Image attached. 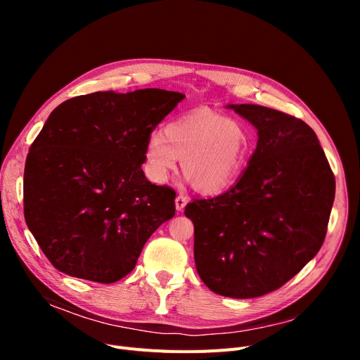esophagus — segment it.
Returning a JSON list of instances; mask_svg holds the SVG:
<instances>
[{
    "label": "esophagus",
    "instance_id": "34e87169",
    "mask_svg": "<svg viewBox=\"0 0 360 360\" xmlns=\"http://www.w3.org/2000/svg\"><path fill=\"white\" fill-rule=\"evenodd\" d=\"M186 202H188V198H186V195H184V194H179V195L176 197V200H175L176 210H178V212H182V210L185 209Z\"/></svg>",
    "mask_w": 360,
    "mask_h": 360
}]
</instances>
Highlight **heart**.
Segmentation results:
<instances>
[{
  "instance_id": "heart-1",
  "label": "heart",
  "mask_w": 360,
  "mask_h": 360,
  "mask_svg": "<svg viewBox=\"0 0 360 360\" xmlns=\"http://www.w3.org/2000/svg\"><path fill=\"white\" fill-rule=\"evenodd\" d=\"M250 150L242 122L210 109H194L170 121L146 143V169L155 182H165L176 167L202 194L226 190L239 175Z\"/></svg>"
}]
</instances>
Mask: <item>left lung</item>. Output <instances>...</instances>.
Masks as SVG:
<instances>
[{
  "mask_svg": "<svg viewBox=\"0 0 360 360\" xmlns=\"http://www.w3.org/2000/svg\"><path fill=\"white\" fill-rule=\"evenodd\" d=\"M258 134L236 184L221 195L186 204L194 259L217 295L250 299L295 277L324 242L335 179L314 129L285 112L229 105Z\"/></svg>",
  "mask_w": 360,
  "mask_h": 360,
  "instance_id": "obj_1",
  "label": "left lung"
}]
</instances>
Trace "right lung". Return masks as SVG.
<instances>
[{
	"label": "right lung",
	"instance_id": "right-lung-1",
	"mask_svg": "<svg viewBox=\"0 0 360 360\" xmlns=\"http://www.w3.org/2000/svg\"><path fill=\"white\" fill-rule=\"evenodd\" d=\"M185 98L140 89L96 91L56 106L30 146L25 219L52 266L113 283L134 270L147 239L175 216V191L146 179V143Z\"/></svg>",
	"mask_w": 360,
	"mask_h": 360
}]
</instances>
